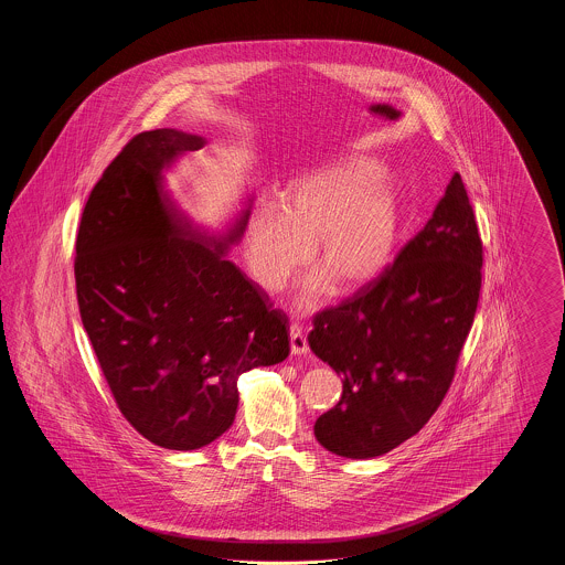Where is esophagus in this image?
I'll list each match as a JSON object with an SVG mask.
<instances>
[{
    "instance_id": "1",
    "label": "esophagus",
    "mask_w": 565,
    "mask_h": 565,
    "mask_svg": "<svg viewBox=\"0 0 565 565\" xmlns=\"http://www.w3.org/2000/svg\"><path fill=\"white\" fill-rule=\"evenodd\" d=\"M290 350H292L295 355H305L309 351V343H307V339L302 334V328L296 326V323L290 326Z\"/></svg>"
}]
</instances>
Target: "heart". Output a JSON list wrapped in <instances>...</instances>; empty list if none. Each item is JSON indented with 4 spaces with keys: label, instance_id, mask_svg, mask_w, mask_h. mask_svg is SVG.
Segmentation results:
<instances>
[{
    "label": "heart",
    "instance_id": "obj_1",
    "mask_svg": "<svg viewBox=\"0 0 565 565\" xmlns=\"http://www.w3.org/2000/svg\"><path fill=\"white\" fill-rule=\"evenodd\" d=\"M403 226V190L373 159H350L295 178L281 190L279 207L260 203L247 217L245 256L254 281L281 292L309 260L313 273L300 307L320 305L330 288L353 295L392 265Z\"/></svg>",
    "mask_w": 565,
    "mask_h": 565
}]
</instances>
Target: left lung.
Listing matches in <instances>:
<instances>
[{"label": "left lung", "instance_id": "left-lung-1", "mask_svg": "<svg viewBox=\"0 0 565 565\" xmlns=\"http://www.w3.org/2000/svg\"><path fill=\"white\" fill-rule=\"evenodd\" d=\"M483 245L459 173L392 269L316 316L311 351L343 381L313 431L330 454L371 459L422 430L443 403L481 292Z\"/></svg>", "mask_w": 565, "mask_h": 565}]
</instances>
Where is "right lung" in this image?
Instances as JSON below:
<instances>
[{"label": "right lung", "instance_id": "1", "mask_svg": "<svg viewBox=\"0 0 565 565\" xmlns=\"http://www.w3.org/2000/svg\"><path fill=\"white\" fill-rule=\"evenodd\" d=\"M207 146L157 129L134 137L90 192L76 242L84 330L127 422L150 443L194 451L235 422L243 373L288 358V318L226 256L252 194L212 231L173 199L167 173Z\"/></svg>", "mask_w": 565, "mask_h": 565}]
</instances>
